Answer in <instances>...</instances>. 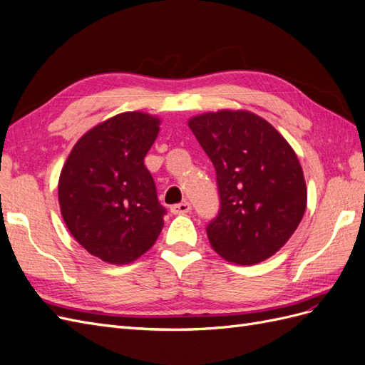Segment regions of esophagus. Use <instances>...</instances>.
<instances>
[{"label": "esophagus", "mask_w": 365, "mask_h": 365, "mask_svg": "<svg viewBox=\"0 0 365 365\" xmlns=\"http://www.w3.org/2000/svg\"><path fill=\"white\" fill-rule=\"evenodd\" d=\"M192 210V205L189 204V202H180V204H175V205H172L170 207V212L173 213V215H185V213H189Z\"/></svg>", "instance_id": "obj_1"}]
</instances>
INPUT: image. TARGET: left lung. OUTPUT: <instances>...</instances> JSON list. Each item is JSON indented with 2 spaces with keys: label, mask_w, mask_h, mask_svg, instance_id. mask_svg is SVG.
Segmentation results:
<instances>
[{
  "label": "left lung",
  "mask_w": 365,
  "mask_h": 365,
  "mask_svg": "<svg viewBox=\"0 0 365 365\" xmlns=\"http://www.w3.org/2000/svg\"><path fill=\"white\" fill-rule=\"evenodd\" d=\"M189 128L216 170L220 210L207 227L210 245L236 264L274 256L306 212L297 153L271 123L244 109L195 115Z\"/></svg>",
  "instance_id": "obj_1"
}]
</instances>
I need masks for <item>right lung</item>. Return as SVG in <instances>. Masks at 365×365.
<instances>
[{"label":"right lung","instance_id":"1","mask_svg":"<svg viewBox=\"0 0 365 365\" xmlns=\"http://www.w3.org/2000/svg\"><path fill=\"white\" fill-rule=\"evenodd\" d=\"M161 120L129 111L108 118L77 140L61 170V215L71 236L94 257L128 264L158 239L165 208L145 157Z\"/></svg>","mask_w":365,"mask_h":365}]
</instances>
